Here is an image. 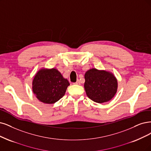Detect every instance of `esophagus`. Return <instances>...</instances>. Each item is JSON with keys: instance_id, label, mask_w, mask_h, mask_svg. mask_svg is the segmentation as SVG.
I'll return each instance as SVG.
<instances>
[{"instance_id": "1", "label": "esophagus", "mask_w": 151, "mask_h": 151, "mask_svg": "<svg viewBox=\"0 0 151 151\" xmlns=\"http://www.w3.org/2000/svg\"><path fill=\"white\" fill-rule=\"evenodd\" d=\"M74 84H75V85H80L81 84V83H80V81L79 80H78L76 83H74Z\"/></svg>"}]
</instances>
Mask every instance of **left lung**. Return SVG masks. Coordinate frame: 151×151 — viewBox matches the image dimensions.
Masks as SVG:
<instances>
[{
	"label": "left lung",
	"instance_id": "8db88e82",
	"mask_svg": "<svg viewBox=\"0 0 151 151\" xmlns=\"http://www.w3.org/2000/svg\"><path fill=\"white\" fill-rule=\"evenodd\" d=\"M87 96L98 103L110 101L117 92L118 81L112 73L92 68L85 75Z\"/></svg>",
	"mask_w": 151,
	"mask_h": 151
}]
</instances>
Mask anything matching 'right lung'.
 <instances>
[{
  "label": "right lung",
  "mask_w": 151,
  "mask_h": 151,
  "mask_svg": "<svg viewBox=\"0 0 151 151\" xmlns=\"http://www.w3.org/2000/svg\"><path fill=\"white\" fill-rule=\"evenodd\" d=\"M70 85L56 68H42L35 75L32 81V90L37 98L45 104H53L65 94Z\"/></svg>",
  "instance_id": "obj_1"
}]
</instances>
